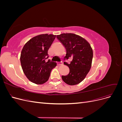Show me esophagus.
I'll list each match as a JSON object with an SVG mask.
<instances>
[{
	"label": "esophagus",
	"mask_w": 122,
	"mask_h": 122,
	"mask_svg": "<svg viewBox=\"0 0 122 122\" xmlns=\"http://www.w3.org/2000/svg\"><path fill=\"white\" fill-rule=\"evenodd\" d=\"M57 65L59 66H61V65H63V63H62V62H57Z\"/></svg>",
	"instance_id": "esophagus-1"
}]
</instances>
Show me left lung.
Here are the masks:
<instances>
[{
    "label": "left lung",
    "mask_w": 122,
    "mask_h": 122,
    "mask_svg": "<svg viewBox=\"0 0 122 122\" xmlns=\"http://www.w3.org/2000/svg\"><path fill=\"white\" fill-rule=\"evenodd\" d=\"M56 38L66 49L65 59L72 58L70 64H64L70 69L67 75L62 76L64 81L70 86L80 83L89 72L93 60V49L87 41L78 35L71 33L57 35Z\"/></svg>",
    "instance_id": "1"
}]
</instances>
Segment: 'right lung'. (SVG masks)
<instances>
[{"label": "right lung", "mask_w": 122, "mask_h": 122, "mask_svg": "<svg viewBox=\"0 0 122 122\" xmlns=\"http://www.w3.org/2000/svg\"><path fill=\"white\" fill-rule=\"evenodd\" d=\"M56 35L42 34L29 40L21 51L20 62L25 76L31 82L42 84L49 79L56 63L50 60L48 51Z\"/></svg>", "instance_id": "1"}]
</instances>
